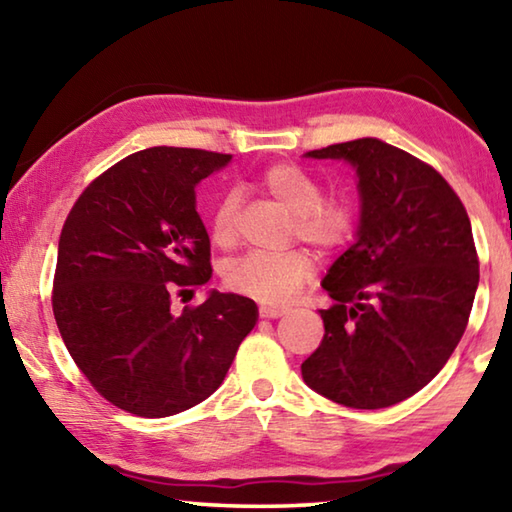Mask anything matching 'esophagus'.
Masks as SVG:
<instances>
[{
	"label": "esophagus",
	"instance_id": "34e87169",
	"mask_svg": "<svg viewBox=\"0 0 512 512\" xmlns=\"http://www.w3.org/2000/svg\"><path fill=\"white\" fill-rule=\"evenodd\" d=\"M284 314H287V309H282V307H271V305L259 307V316L262 318H280Z\"/></svg>",
	"mask_w": 512,
	"mask_h": 512
}]
</instances>
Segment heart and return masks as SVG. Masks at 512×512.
Instances as JSON below:
<instances>
[{
  "mask_svg": "<svg viewBox=\"0 0 512 512\" xmlns=\"http://www.w3.org/2000/svg\"><path fill=\"white\" fill-rule=\"evenodd\" d=\"M259 187L277 203L293 212V235L320 250L339 248L354 230V205L343 194H320L318 180L298 164L280 162L259 176ZM235 192L223 194L210 216V235L216 246H230L237 235ZM314 273V259L307 250L287 253L253 250L225 266L223 282L239 296L255 298L266 305H287L298 296L302 284Z\"/></svg>",
  "mask_w": 512,
  "mask_h": 512,
  "instance_id": "obj_1",
  "label": "heart"
}]
</instances>
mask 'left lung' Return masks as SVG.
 Listing matches in <instances>:
<instances>
[{"label": "left lung", "mask_w": 512, "mask_h": 512, "mask_svg": "<svg viewBox=\"0 0 512 512\" xmlns=\"http://www.w3.org/2000/svg\"><path fill=\"white\" fill-rule=\"evenodd\" d=\"M307 158L357 169L361 223L323 280L334 305L302 379L336 404L386 409L427 386L465 332L479 287L470 216L431 164L375 137Z\"/></svg>", "instance_id": "left-lung-1"}]
</instances>
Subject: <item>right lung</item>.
Segmentation results:
<instances>
[{
	"instance_id": "1",
	"label": "right lung",
	"mask_w": 512,
	"mask_h": 512,
	"mask_svg": "<svg viewBox=\"0 0 512 512\" xmlns=\"http://www.w3.org/2000/svg\"><path fill=\"white\" fill-rule=\"evenodd\" d=\"M228 153L153 146L83 189L58 241L51 307L67 352L101 397L140 418H167L210 397L257 305L212 291L171 311L212 277L196 185Z\"/></svg>"
}]
</instances>
